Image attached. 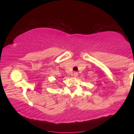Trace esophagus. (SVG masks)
Instances as JSON below:
<instances>
[{"mask_svg":"<svg viewBox=\"0 0 134 134\" xmlns=\"http://www.w3.org/2000/svg\"><path fill=\"white\" fill-rule=\"evenodd\" d=\"M77 76H78V72H74L73 76L74 77H76Z\"/></svg>","mask_w":134,"mask_h":134,"instance_id":"1","label":"esophagus"}]
</instances>
